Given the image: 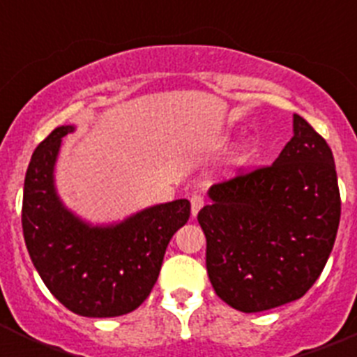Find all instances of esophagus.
Masks as SVG:
<instances>
[{"label": "esophagus", "mask_w": 357, "mask_h": 357, "mask_svg": "<svg viewBox=\"0 0 357 357\" xmlns=\"http://www.w3.org/2000/svg\"><path fill=\"white\" fill-rule=\"evenodd\" d=\"M189 200H191V214H193V216H197L198 211L204 207V197H202L200 193H193Z\"/></svg>", "instance_id": "1"}]
</instances>
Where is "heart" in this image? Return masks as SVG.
<instances>
[{
	"label": "heart",
	"instance_id": "1",
	"mask_svg": "<svg viewBox=\"0 0 357 357\" xmlns=\"http://www.w3.org/2000/svg\"><path fill=\"white\" fill-rule=\"evenodd\" d=\"M248 150V146H245V151H247Z\"/></svg>",
	"mask_w": 357,
	"mask_h": 357
}]
</instances>
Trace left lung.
Wrapping results in <instances>:
<instances>
[{
	"instance_id": "8db88e82",
	"label": "left lung",
	"mask_w": 357,
	"mask_h": 357,
	"mask_svg": "<svg viewBox=\"0 0 357 357\" xmlns=\"http://www.w3.org/2000/svg\"><path fill=\"white\" fill-rule=\"evenodd\" d=\"M209 197L198 223L216 295L243 313L304 296L329 259L342 214L327 141L295 114L291 141L275 162L239 168Z\"/></svg>"
}]
</instances>
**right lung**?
<instances>
[{"instance_id":"right-lung-1","label":"right lung","mask_w":357,"mask_h":357,"mask_svg":"<svg viewBox=\"0 0 357 357\" xmlns=\"http://www.w3.org/2000/svg\"><path fill=\"white\" fill-rule=\"evenodd\" d=\"M59 127L36 148L24 178L23 236L30 259L62 305L91 318L127 314L157 282L164 252L189 220V200L144 209L114 227H89L62 207L53 188Z\"/></svg>"}]
</instances>
